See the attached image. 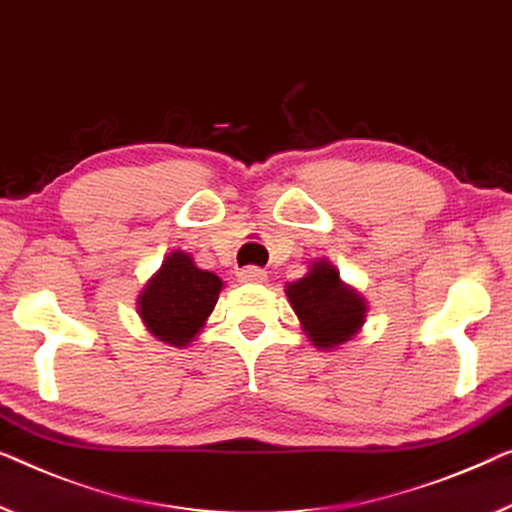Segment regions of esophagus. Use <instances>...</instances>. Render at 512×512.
Instances as JSON below:
<instances>
[{"instance_id":"esophagus-1","label":"esophagus","mask_w":512,"mask_h":512,"mask_svg":"<svg viewBox=\"0 0 512 512\" xmlns=\"http://www.w3.org/2000/svg\"><path fill=\"white\" fill-rule=\"evenodd\" d=\"M241 282H264L266 280V271L264 269H257V266H246V269H241L239 273Z\"/></svg>"}]
</instances>
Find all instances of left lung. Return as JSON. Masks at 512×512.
I'll use <instances>...</instances> for the list:
<instances>
[{"mask_svg": "<svg viewBox=\"0 0 512 512\" xmlns=\"http://www.w3.org/2000/svg\"><path fill=\"white\" fill-rule=\"evenodd\" d=\"M285 294L305 335L319 349H333L352 340L368 312L363 296L347 287L335 266L324 259L310 266L308 276L287 285Z\"/></svg>", "mask_w": 512, "mask_h": 512, "instance_id": "left-lung-1", "label": "left lung"}]
</instances>
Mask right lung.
<instances>
[{"label": "right lung", "mask_w": 512, "mask_h": 512, "mask_svg": "<svg viewBox=\"0 0 512 512\" xmlns=\"http://www.w3.org/2000/svg\"><path fill=\"white\" fill-rule=\"evenodd\" d=\"M223 280L197 269L193 257L170 253L154 278L142 289L137 305L151 335L167 345L183 347L195 338L216 308Z\"/></svg>", "instance_id": "right-lung-1"}]
</instances>
